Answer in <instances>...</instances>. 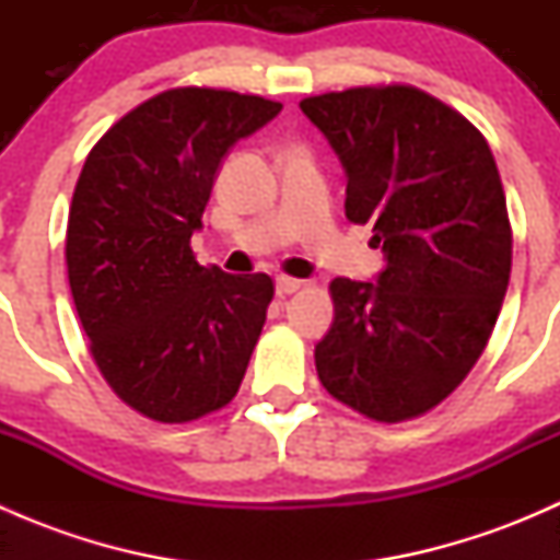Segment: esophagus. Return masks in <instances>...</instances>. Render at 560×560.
Listing matches in <instances>:
<instances>
[{"label": "esophagus", "mask_w": 560, "mask_h": 560, "mask_svg": "<svg viewBox=\"0 0 560 560\" xmlns=\"http://www.w3.org/2000/svg\"><path fill=\"white\" fill-rule=\"evenodd\" d=\"M303 287L301 279H290V276H279L276 279V295H292V292H298Z\"/></svg>", "instance_id": "34e87169"}]
</instances>
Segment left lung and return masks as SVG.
<instances>
[{"label":"left lung","mask_w":560,"mask_h":560,"mask_svg":"<svg viewBox=\"0 0 560 560\" xmlns=\"http://www.w3.org/2000/svg\"><path fill=\"white\" fill-rule=\"evenodd\" d=\"M301 110L347 173V219L374 228L376 281H330L322 387L380 422L420 417L488 347L512 270V228L488 140L415 86H354Z\"/></svg>","instance_id":"1"}]
</instances>
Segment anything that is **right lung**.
I'll return each mask as SVG.
<instances>
[{"label": "right lung", "mask_w": 560, "mask_h": 560, "mask_svg": "<svg viewBox=\"0 0 560 560\" xmlns=\"http://www.w3.org/2000/svg\"><path fill=\"white\" fill-rule=\"evenodd\" d=\"M279 110L254 94L167 89L89 151L67 219L72 301L100 374L149 420L191 422L238 393L273 281L206 268L189 241L230 145Z\"/></svg>", "instance_id": "right-lung-1"}]
</instances>
